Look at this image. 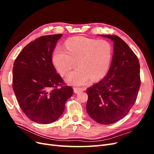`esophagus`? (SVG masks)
I'll return each instance as SVG.
<instances>
[{"label": "esophagus", "mask_w": 154, "mask_h": 154, "mask_svg": "<svg viewBox=\"0 0 154 154\" xmlns=\"http://www.w3.org/2000/svg\"><path fill=\"white\" fill-rule=\"evenodd\" d=\"M83 91V88H78V87L74 88V93H78V92H82Z\"/></svg>", "instance_id": "34e87169"}]
</instances>
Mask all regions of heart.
Here are the masks:
<instances>
[{"label": "heart", "mask_w": 154, "mask_h": 154, "mask_svg": "<svg viewBox=\"0 0 154 154\" xmlns=\"http://www.w3.org/2000/svg\"><path fill=\"white\" fill-rule=\"evenodd\" d=\"M67 51L58 49L54 51L53 61L60 74L66 76V80L72 85H85L91 79L98 81L109 72L113 57V48L105 40H96L75 36L66 42Z\"/></svg>", "instance_id": "b5f03b06"}]
</instances>
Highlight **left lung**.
Here are the masks:
<instances>
[{"mask_svg": "<svg viewBox=\"0 0 154 154\" xmlns=\"http://www.w3.org/2000/svg\"><path fill=\"white\" fill-rule=\"evenodd\" d=\"M100 36L114 42L112 60L103 80L87 88L88 114L97 123L112 124L127 115L140 88V66L137 56L117 35Z\"/></svg>", "mask_w": 154, "mask_h": 154, "instance_id": "left-lung-1", "label": "left lung"}]
</instances>
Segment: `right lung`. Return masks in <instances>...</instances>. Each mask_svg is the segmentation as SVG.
<instances>
[{
  "label": "right lung",
  "instance_id": "right-lung-1",
  "mask_svg": "<svg viewBox=\"0 0 154 154\" xmlns=\"http://www.w3.org/2000/svg\"><path fill=\"white\" fill-rule=\"evenodd\" d=\"M62 36L36 38L24 48L13 64V89L18 103L27 117L40 124L57 120L73 94L71 87L63 85L52 62L53 52Z\"/></svg>",
  "mask_w": 154,
  "mask_h": 154
}]
</instances>
